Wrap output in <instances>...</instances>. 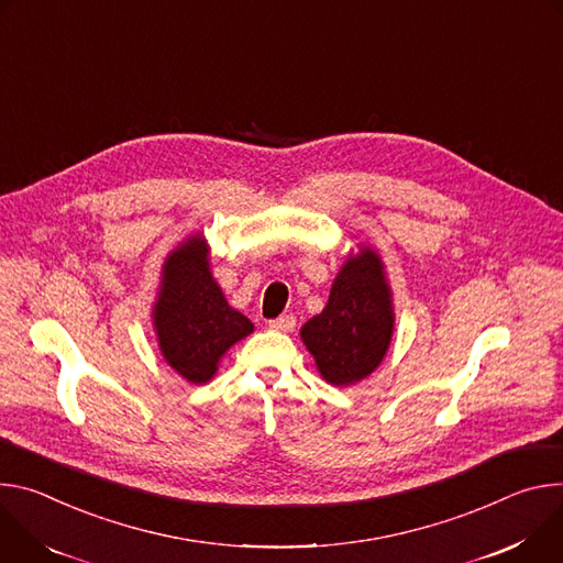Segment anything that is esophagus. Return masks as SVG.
Wrapping results in <instances>:
<instances>
[{"mask_svg":"<svg viewBox=\"0 0 563 563\" xmlns=\"http://www.w3.org/2000/svg\"><path fill=\"white\" fill-rule=\"evenodd\" d=\"M268 327H271L273 331H279V333H290V331L295 329V318H292V316H279V318L271 320Z\"/></svg>","mask_w":563,"mask_h":563,"instance_id":"34e87169","label":"esophagus"}]
</instances>
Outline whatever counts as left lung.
<instances>
[{
	"label": "left lung",
	"instance_id": "obj_1",
	"mask_svg": "<svg viewBox=\"0 0 563 563\" xmlns=\"http://www.w3.org/2000/svg\"><path fill=\"white\" fill-rule=\"evenodd\" d=\"M394 310L380 257L346 262L333 282L327 308L301 329L306 349L331 385H353L376 368L391 340Z\"/></svg>",
	"mask_w": 563,
	"mask_h": 563
}]
</instances>
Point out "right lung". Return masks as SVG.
<instances>
[{
    "label": "right lung",
    "mask_w": 563,
    "mask_h": 563,
    "mask_svg": "<svg viewBox=\"0 0 563 563\" xmlns=\"http://www.w3.org/2000/svg\"><path fill=\"white\" fill-rule=\"evenodd\" d=\"M206 241L187 239L169 255L163 288L154 308L161 351L185 380L208 383L221 355L241 338L253 333V322L228 306L212 279Z\"/></svg>",
    "instance_id": "add662e5"
}]
</instances>
